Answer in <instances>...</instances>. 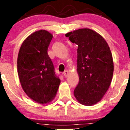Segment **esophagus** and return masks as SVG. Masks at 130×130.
<instances>
[{
	"mask_svg": "<svg viewBox=\"0 0 130 130\" xmlns=\"http://www.w3.org/2000/svg\"><path fill=\"white\" fill-rule=\"evenodd\" d=\"M68 74H69V73H68V71H67V70H65V71L63 72V75L65 77H67V76H68Z\"/></svg>",
	"mask_w": 130,
	"mask_h": 130,
	"instance_id": "1",
	"label": "esophagus"
}]
</instances>
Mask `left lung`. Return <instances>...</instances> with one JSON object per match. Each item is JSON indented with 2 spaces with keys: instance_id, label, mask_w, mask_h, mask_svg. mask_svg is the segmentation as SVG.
Listing matches in <instances>:
<instances>
[{
  "instance_id": "obj_1",
  "label": "left lung",
  "mask_w": 130,
  "mask_h": 130,
  "mask_svg": "<svg viewBox=\"0 0 130 130\" xmlns=\"http://www.w3.org/2000/svg\"><path fill=\"white\" fill-rule=\"evenodd\" d=\"M77 47L79 83L74 95L80 104L92 106L102 99L114 72L112 56L104 38L93 30L79 29L65 34Z\"/></svg>"
}]
</instances>
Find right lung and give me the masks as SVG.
I'll return each instance as SVG.
<instances>
[{"label":"right lung","mask_w":130,"mask_h":130,"mask_svg":"<svg viewBox=\"0 0 130 130\" xmlns=\"http://www.w3.org/2000/svg\"><path fill=\"white\" fill-rule=\"evenodd\" d=\"M53 37L46 30L32 33L22 42L18 56V73L22 89L40 104L53 100L60 83L47 54Z\"/></svg>","instance_id":"obj_1"}]
</instances>
